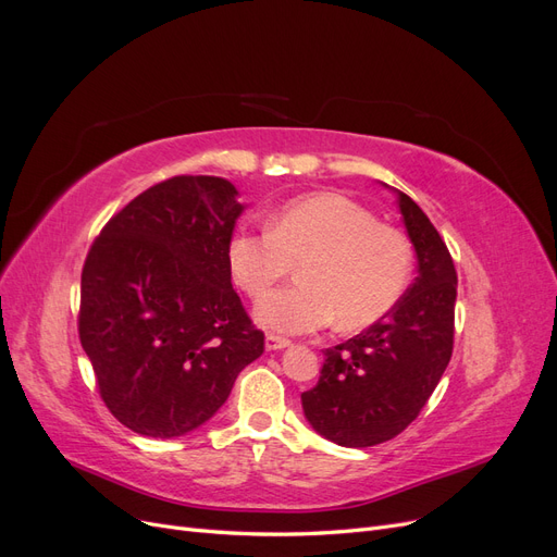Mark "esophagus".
<instances>
[{"instance_id":"obj_1","label":"esophagus","mask_w":557,"mask_h":557,"mask_svg":"<svg viewBox=\"0 0 557 557\" xmlns=\"http://www.w3.org/2000/svg\"><path fill=\"white\" fill-rule=\"evenodd\" d=\"M288 346H290V342L283 339V336L267 334V339H264V348L267 350H283V348H288Z\"/></svg>"}]
</instances>
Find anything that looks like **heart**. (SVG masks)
Returning <instances> with one entry per match:
<instances>
[{
  "mask_svg": "<svg viewBox=\"0 0 557 557\" xmlns=\"http://www.w3.org/2000/svg\"><path fill=\"white\" fill-rule=\"evenodd\" d=\"M234 281L250 297L264 295L299 264V285L258 301L256 320L283 334L330 325L362 330L391 313L413 272L409 239L339 193L285 201L269 227H237L227 244Z\"/></svg>",
  "mask_w": 557,
  "mask_h": 557,
  "instance_id": "b5f03b06",
  "label": "heart"
}]
</instances>
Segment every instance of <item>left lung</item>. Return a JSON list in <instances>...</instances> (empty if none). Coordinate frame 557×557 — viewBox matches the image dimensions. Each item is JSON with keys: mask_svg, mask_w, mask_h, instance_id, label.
Masks as SVG:
<instances>
[{"mask_svg": "<svg viewBox=\"0 0 557 557\" xmlns=\"http://www.w3.org/2000/svg\"><path fill=\"white\" fill-rule=\"evenodd\" d=\"M395 197L416 250L418 276L379 323L327 348L318 383L301 393L311 428L346 448L376 446L407 430L453 352L458 297L453 258L423 209L399 190Z\"/></svg>", "mask_w": 557, "mask_h": 557, "instance_id": "1", "label": "left lung"}]
</instances>
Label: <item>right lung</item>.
Listing matches in <instances>:
<instances>
[{
	"mask_svg": "<svg viewBox=\"0 0 557 557\" xmlns=\"http://www.w3.org/2000/svg\"><path fill=\"white\" fill-rule=\"evenodd\" d=\"M239 190L218 176L148 188L99 232L81 274V346L125 428L183 436L223 407L264 350L232 288Z\"/></svg>",
	"mask_w": 557,
	"mask_h": 557,
	"instance_id": "add662e5",
	"label": "right lung"
}]
</instances>
